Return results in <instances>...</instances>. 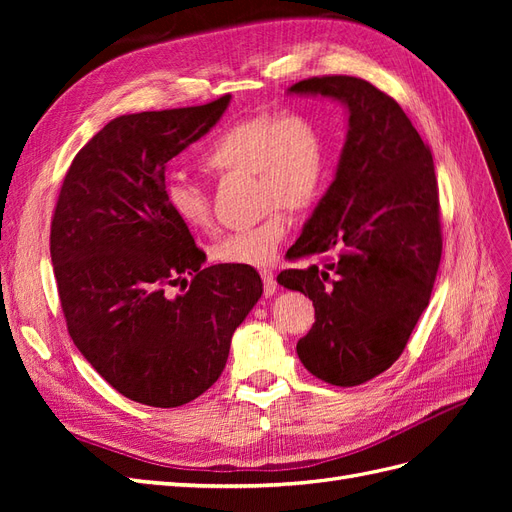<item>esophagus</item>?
<instances>
[{"mask_svg":"<svg viewBox=\"0 0 512 512\" xmlns=\"http://www.w3.org/2000/svg\"><path fill=\"white\" fill-rule=\"evenodd\" d=\"M260 277H262V284H265V297H273L275 290H277L273 273L265 269V271H260Z\"/></svg>","mask_w":512,"mask_h":512,"instance_id":"obj_1","label":"esophagus"}]
</instances>
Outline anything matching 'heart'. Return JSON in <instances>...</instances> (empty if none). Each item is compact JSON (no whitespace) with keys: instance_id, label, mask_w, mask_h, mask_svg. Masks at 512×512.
<instances>
[{"instance_id":"heart-1","label":"heart","mask_w":512,"mask_h":512,"mask_svg":"<svg viewBox=\"0 0 512 512\" xmlns=\"http://www.w3.org/2000/svg\"><path fill=\"white\" fill-rule=\"evenodd\" d=\"M209 175H250L252 192L265 218L250 228L222 237L213 256L228 265L265 267L275 260L286 239L290 211L312 207L329 179V145L320 123L303 113H262L232 123L213 138L200 158ZM168 211L192 230L213 224L207 192L200 185L173 177L164 185Z\"/></svg>"}]
</instances>
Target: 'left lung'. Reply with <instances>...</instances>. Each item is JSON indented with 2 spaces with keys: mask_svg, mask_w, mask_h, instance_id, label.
I'll use <instances>...</instances> for the list:
<instances>
[{
  "mask_svg": "<svg viewBox=\"0 0 512 512\" xmlns=\"http://www.w3.org/2000/svg\"><path fill=\"white\" fill-rule=\"evenodd\" d=\"M290 94L348 108V136L335 181L322 196L277 284L312 299L316 322L299 339L309 374L356 386L389 369L429 305L442 256L433 158L401 106L356 76H312Z\"/></svg>",
  "mask_w": 512,
  "mask_h": 512,
  "instance_id": "left-lung-1",
  "label": "left lung"
}]
</instances>
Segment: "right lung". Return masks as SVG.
Here are the masks:
<instances>
[{
  "label": "right lung",
  "mask_w": 512,
  "mask_h": 512,
  "mask_svg": "<svg viewBox=\"0 0 512 512\" xmlns=\"http://www.w3.org/2000/svg\"><path fill=\"white\" fill-rule=\"evenodd\" d=\"M230 96L113 119L76 153L51 222V260L74 346L138 404L177 408L224 371L230 339L262 294L245 265L203 269L164 200L166 162L205 136ZM193 277L191 288L169 286Z\"/></svg>",
  "instance_id": "obj_1"
}]
</instances>
